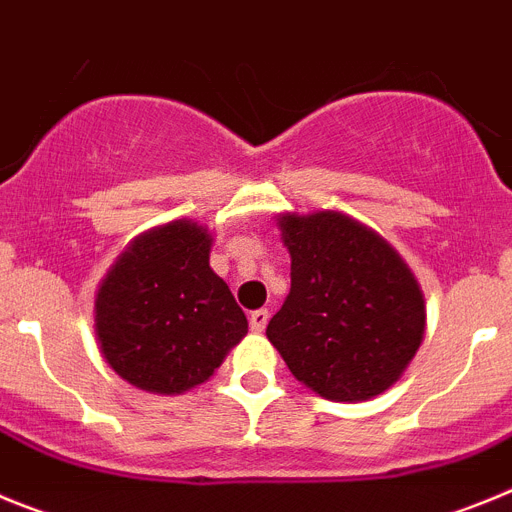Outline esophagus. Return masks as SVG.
Wrapping results in <instances>:
<instances>
[{
	"mask_svg": "<svg viewBox=\"0 0 512 512\" xmlns=\"http://www.w3.org/2000/svg\"><path fill=\"white\" fill-rule=\"evenodd\" d=\"M248 323H251L253 333H264L266 323H269V310H253L251 318H248Z\"/></svg>",
	"mask_w": 512,
	"mask_h": 512,
	"instance_id": "esophagus-1",
	"label": "esophagus"
}]
</instances>
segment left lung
Listing matches in <instances>:
<instances>
[{"mask_svg": "<svg viewBox=\"0 0 512 512\" xmlns=\"http://www.w3.org/2000/svg\"><path fill=\"white\" fill-rule=\"evenodd\" d=\"M292 287L266 336L312 392L333 402L382 395L425 333V300L400 253L343 212L279 215Z\"/></svg>", "mask_w": 512, "mask_h": 512, "instance_id": "8db88e82", "label": "left lung"}]
</instances>
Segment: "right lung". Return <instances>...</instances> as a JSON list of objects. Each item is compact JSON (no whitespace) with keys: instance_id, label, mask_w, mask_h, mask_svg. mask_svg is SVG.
I'll use <instances>...</instances> for the list:
<instances>
[{"instance_id":"obj_1","label":"right lung","mask_w":512,"mask_h":512,"mask_svg":"<svg viewBox=\"0 0 512 512\" xmlns=\"http://www.w3.org/2000/svg\"><path fill=\"white\" fill-rule=\"evenodd\" d=\"M210 246L207 228L174 220L138 235L99 284V348L138 390H192L248 333L228 284L210 269Z\"/></svg>"}]
</instances>
